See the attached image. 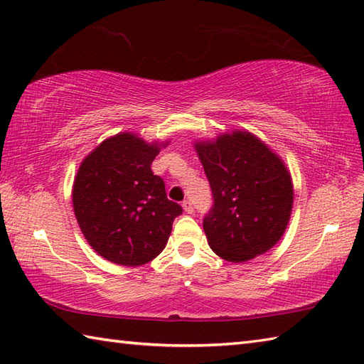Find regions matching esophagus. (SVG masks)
I'll return each instance as SVG.
<instances>
[{"label":"esophagus","mask_w":364,"mask_h":364,"mask_svg":"<svg viewBox=\"0 0 364 364\" xmlns=\"http://www.w3.org/2000/svg\"><path fill=\"white\" fill-rule=\"evenodd\" d=\"M183 210L186 211L188 214H192V213H194V206H192V203L189 202V200H184V202H183Z\"/></svg>","instance_id":"obj_1"}]
</instances>
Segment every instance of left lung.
Segmentation results:
<instances>
[{"label": "left lung", "instance_id": "left-lung-1", "mask_svg": "<svg viewBox=\"0 0 364 364\" xmlns=\"http://www.w3.org/2000/svg\"><path fill=\"white\" fill-rule=\"evenodd\" d=\"M194 146L214 198L203 220L213 252L230 262H245L272 249L288 227L294 203L283 159L245 129Z\"/></svg>", "mask_w": 364, "mask_h": 364}]
</instances>
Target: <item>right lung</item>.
<instances>
[{"instance_id": "add662e5", "label": "right lung", "mask_w": 364, "mask_h": 364, "mask_svg": "<svg viewBox=\"0 0 364 364\" xmlns=\"http://www.w3.org/2000/svg\"><path fill=\"white\" fill-rule=\"evenodd\" d=\"M166 142L134 133L105 139L82 159L75 176V218L100 257L120 266H142L164 250L172 223L183 213L170 202L151 162Z\"/></svg>"}]
</instances>
